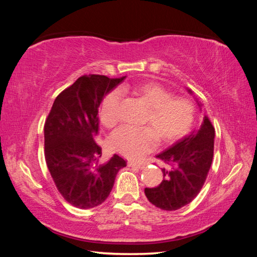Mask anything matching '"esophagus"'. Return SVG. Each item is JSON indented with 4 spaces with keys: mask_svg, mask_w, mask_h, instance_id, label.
I'll return each instance as SVG.
<instances>
[{
    "mask_svg": "<svg viewBox=\"0 0 257 257\" xmlns=\"http://www.w3.org/2000/svg\"><path fill=\"white\" fill-rule=\"evenodd\" d=\"M127 166L128 167H134V168H138V169H142V168H144V166L143 165H141V164H137V163H135V162H127Z\"/></svg>",
    "mask_w": 257,
    "mask_h": 257,
    "instance_id": "obj_1",
    "label": "esophagus"
}]
</instances>
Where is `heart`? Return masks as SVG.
Returning <instances> with one entry per match:
<instances>
[{
    "instance_id": "heart-1",
    "label": "heart",
    "mask_w": 257,
    "mask_h": 257,
    "mask_svg": "<svg viewBox=\"0 0 257 257\" xmlns=\"http://www.w3.org/2000/svg\"><path fill=\"white\" fill-rule=\"evenodd\" d=\"M134 92L149 107L146 123L163 141H176L189 131L194 118V108L189 100L172 98L166 89L154 82L139 84ZM121 96V91L115 90L105 98L100 119L106 126H112L118 121ZM154 131L150 127L121 126L110 135L109 149L130 160L142 159L158 146V136Z\"/></svg>"
}]
</instances>
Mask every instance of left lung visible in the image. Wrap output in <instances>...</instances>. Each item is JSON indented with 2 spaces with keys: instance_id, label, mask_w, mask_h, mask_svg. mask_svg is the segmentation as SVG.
<instances>
[{
  "instance_id": "1",
  "label": "left lung",
  "mask_w": 257,
  "mask_h": 257,
  "mask_svg": "<svg viewBox=\"0 0 257 257\" xmlns=\"http://www.w3.org/2000/svg\"><path fill=\"white\" fill-rule=\"evenodd\" d=\"M189 94L193 92L186 88ZM196 103L203 106L197 98ZM214 149V128L207 115L198 128L178 139L157 158L165 162L164 179L157 188H146L145 194L155 207L167 211L190 204L203 188L211 166Z\"/></svg>"
}]
</instances>
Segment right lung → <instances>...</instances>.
Instances as JSON below:
<instances>
[{
    "mask_svg": "<svg viewBox=\"0 0 257 257\" xmlns=\"http://www.w3.org/2000/svg\"><path fill=\"white\" fill-rule=\"evenodd\" d=\"M126 78L88 75L77 79L54 99L45 122V159L64 199L79 209H91L109 196L116 174L126 162L119 155L105 164L94 137L104 97Z\"/></svg>",
    "mask_w": 257,
    "mask_h": 257,
    "instance_id": "add662e5",
    "label": "right lung"
}]
</instances>
